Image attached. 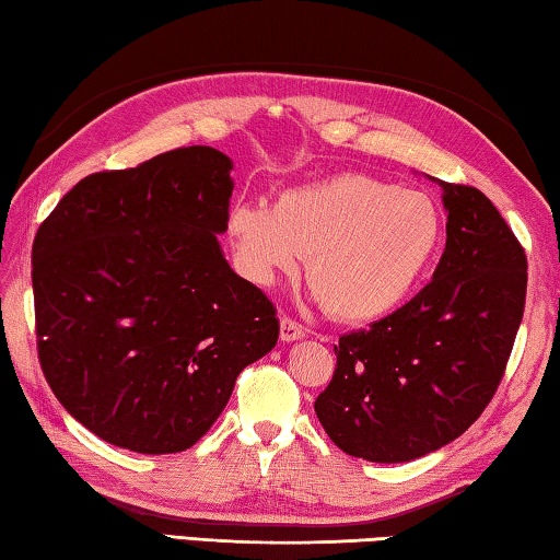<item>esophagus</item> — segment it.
<instances>
[{
	"label": "esophagus",
	"mask_w": 560,
	"mask_h": 560,
	"mask_svg": "<svg viewBox=\"0 0 560 560\" xmlns=\"http://www.w3.org/2000/svg\"><path fill=\"white\" fill-rule=\"evenodd\" d=\"M279 336H281L283 343H293V340H301L303 336H306V330H303V326L296 324V320H293V318L283 316V318H281Z\"/></svg>",
	"instance_id": "esophagus-1"
}]
</instances>
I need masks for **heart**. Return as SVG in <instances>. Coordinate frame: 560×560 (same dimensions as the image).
I'll use <instances>...</instances> for the list:
<instances>
[{
    "label": "heart",
    "mask_w": 560,
    "mask_h": 560,
    "mask_svg": "<svg viewBox=\"0 0 560 560\" xmlns=\"http://www.w3.org/2000/svg\"><path fill=\"white\" fill-rule=\"evenodd\" d=\"M226 234L246 277L271 287L306 257L314 296L350 324L377 320L412 296L442 242L438 205L417 189L346 173L279 195L273 207L234 202Z\"/></svg>",
    "instance_id": "obj_1"
}]
</instances>
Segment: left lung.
Segmentation results:
<instances>
[{"instance_id":"1","label":"left lung","mask_w":560,"mask_h":560,"mask_svg":"<svg viewBox=\"0 0 560 560\" xmlns=\"http://www.w3.org/2000/svg\"><path fill=\"white\" fill-rule=\"evenodd\" d=\"M442 187L447 244L402 308L338 340L316 415L350 457L397 464L457 440L504 377L526 301V254L485 192Z\"/></svg>"}]
</instances>
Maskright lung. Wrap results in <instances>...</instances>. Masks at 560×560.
Segmentation results:
<instances>
[{
	"instance_id": "obj_1",
	"label": "right lung",
	"mask_w": 560,
	"mask_h": 560,
	"mask_svg": "<svg viewBox=\"0 0 560 560\" xmlns=\"http://www.w3.org/2000/svg\"><path fill=\"white\" fill-rule=\"evenodd\" d=\"M232 160L207 145L83 177L32 249L36 346L66 412L140 454L189 450L277 346L264 291L226 264Z\"/></svg>"
}]
</instances>
